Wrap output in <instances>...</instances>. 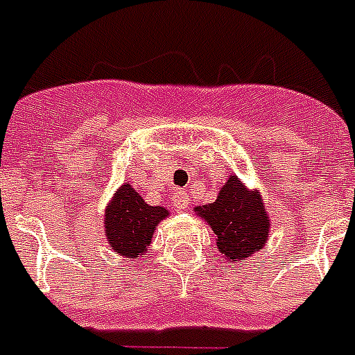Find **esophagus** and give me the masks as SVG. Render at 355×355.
Masks as SVG:
<instances>
[{"label": "esophagus", "instance_id": "obj_1", "mask_svg": "<svg viewBox=\"0 0 355 355\" xmlns=\"http://www.w3.org/2000/svg\"><path fill=\"white\" fill-rule=\"evenodd\" d=\"M172 205H174L175 210H184V208L189 207V196L184 192H178L172 199Z\"/></svg>", "mask_w": 355, "mask_h": 355}]
</instances>
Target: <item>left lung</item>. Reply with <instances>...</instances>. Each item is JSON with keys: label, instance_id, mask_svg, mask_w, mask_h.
I'll use <instances>...</instances> for the list:
<instances>
[{"label": "left lung", "instance_id": "obj_1", "mask_svg": "<svg viewBox=\"0 0 355 355\" xmlns=\"http://www.w3.org/2000/svg\"><path fill=\"white\" fill-rule=\"evenodd\" d=\"M196 211L208 220L217 235V248L232 262H244L268 241L269 217L260 193L248 192L235 175L220 189L217 201Z\"/></svg>", "mask_w": 355, "mask_h": 355}]
</instances>
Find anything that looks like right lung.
Listing matches in <instances>:
<instances>
[{"label": "right lung", "instance_id": "1", "mask_svg": "<svg viewBox=\"0 0 355 355\" xmlns=\"http://www.w3.org/2000/svg\"><path fill=\"white\" fill-rule=\"evenodd\" d=\"M163 207H148L131 184H122L113 202L105 210V235L116 253L136 259L144 253L153 239L154 226L165 219Z\"/></svg>", "mask_w": 355, "mask_h": 355}]
</instances>
